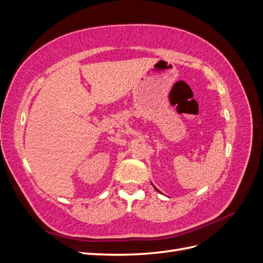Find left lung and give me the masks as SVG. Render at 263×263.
<instances>
[{
	"label": "left lung",
	"instance_id": "1",
	"mask_svg": "<svg viewBox=\"0 0 263 263\" xmlns=\"http://www.w3.org/2000/svg\"><path fill=\"white\" fill-rule=\"evenodd\" d=\"M155 189H156V187H155ZM156 190H157V189H156ZM157 191H158V190H157ZM158 192H159V191H158Z\"/></svg>",
	"mask_w": 263,
	"mask_h": 263
}]
</instances>
